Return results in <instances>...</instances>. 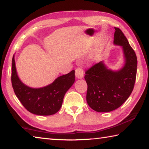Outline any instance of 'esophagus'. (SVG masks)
<instances>
[{
  "label": "esophagus",
  "instance_id": "34e87169",
  "mask_svg": "<svg viewBox=\"0 0 149 149\" xmlns=\"http://www.w3.org/2000/svg\"><path fill=\"white\" fill-rule=\"evenodd\" d=\"M75 77L77 79H82L84 77V70H83V69L79 68L75 70Z\"/></svg>",
  "mask_w": 149,
  "mask_h": 149
}]
</instances>
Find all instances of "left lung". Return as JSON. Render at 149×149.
Returning <instances> with one entry per match:
<instances>
[{"instance_id": "1", "label": "left lung", "mask_w": 149, "mask_h": 149, "mask_svg": "<svg viewBox=\"0 0 149 149\" xmlns=\"http://www.w3.org/2000/svg\"><path fill=\"white\" fill-rule=\"evenodd\" d=\"M115 30L114 45L122 47L124 57L122 68L113 70L100 61L85 72L87 102L96 112H108L117 109L129 98L134 87L137 56L123 32L118 27Z\"/></svg>"}]
</instances>
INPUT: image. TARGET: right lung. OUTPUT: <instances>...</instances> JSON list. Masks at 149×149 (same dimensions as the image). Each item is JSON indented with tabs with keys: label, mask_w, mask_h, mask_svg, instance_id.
Here are the masks:
<instances>
[{
	"label": "right lung",
	"mask_w": 149,
	"mask_h": 149,
	"mask_svg": "<svg viewBox=\"0 0 149 149\" xmlns=\"http://www.w3.org/2000/svg\"><path fill=\"white\" fill-rule=\"evenodd\" d=\"M15 55L12 58V84L15 94L22 105L32 114L50 116L62 107L64 95L75 82V70L57 77L47 86L33 88L24 84L17 75Z\"/></svg>",
	"instance_id": "1"
}]
</instances>
